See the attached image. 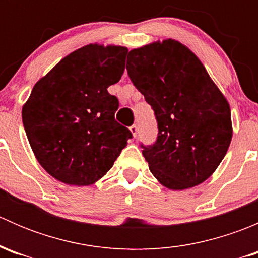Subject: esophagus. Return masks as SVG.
I'll list each match as a JSON object with an SVG mask.
<instances>
[{
    "label": "esophagus",
    "instance_id": "obj_1",
    "mask_svg": "<svg viewBox=\"0 0 258 258\" xmlns=\"http://www.w3.org/2000/svg\"><path fill=\"white\" fill-rule=\"evenodd\" d=\"M130 131H131L132 136L136 137L137 134H139V126H137V124H132V126L130 127Z\"/></svg>",
    "mask_w": 258,
    "mask_h": 258
}]
</instances>
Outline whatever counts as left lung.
<instances>
[{
    "instance_id": "left-lung-1",
    "label": "left lung",
    "mask_w": 258,
    "mask_h": 258,
    "mask_svg": "<svg viewBox=\"0 0 258 258\" xmlns=\"http://www.w3.org/2000/svg\"><path fill=\"white\" fill-rule=\"evenodd\" d=\"M128 76L155 111L157 141L144 147L161 184L173 191L206 181L232 140L231 110L199 57L168 38L130 51Z\"/></svg>"
}]
</instances>
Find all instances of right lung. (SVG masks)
I'll return each instance as SVG.
<instances>
[{
	"instance_id": "obj_1",
	"label": "right lung",
	"mask_w": 258,
	"mask_h": 258,
	"mask_svg": "<svg viewBox=\"0 0 258 258\" xmlns=\"http://www.w3.org/2000/svg\"><path fill=\"white\" fill-rule=\"evenodd\" d=\"M128 49L90 43L62 58L33 86L22 122L36 158L70 186H90L112 167L132 134L114 119L107 88L124 71Z\"/></svg>"
}]
</instances>
